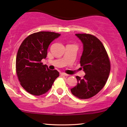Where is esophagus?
Here are the masks:
<instances>
[{"label": "esophagus", "instance_id": "esophagus-1", "mask_svg": "<svg viewBox=\"0 0 127 127\" xmlns=\"http://www.w3.org/2000/svg\"><path fill=\"white\" fill-rule=\"evenodd\" d=\"M61 75H63V76H65V77L68 76V74H65L64 73H61Z\"/></svg>", "mask_w": 127, "mask_h": 127}]
</instances>
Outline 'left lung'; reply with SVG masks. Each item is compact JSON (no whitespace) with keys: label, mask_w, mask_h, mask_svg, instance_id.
<instances>
[{"label":"left lung","mask_w":127,"mask_h":127,"mask_svg":"<svg viewBox=\"0 0 127 127\" xmlns=\"http://www.w3.org/2000/svg\"><path fill=\"white\" fill-rule=\"evenodd\" d=\"M83 44L80 58L81 68L86 73L83 78L76 76L78 83L71 89L81 99L94 96L105 86L110 72V62L105 47L98 38L89 34H75Z\"/></svg>","instance_id":"8db88e82"}]
</instances>
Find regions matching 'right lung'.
<instances>
[{
  "label": "right lung",
  "mask_w": 127,
  "mask_h": 127,
  "mask_svg": "<svg viewBox=\"0 0 127 127\" xmlns=\"http://www.w3.org/2000/svg\"><path fill=\"white\" fill-rule=\"evenodd\" d=\"M60 36L59 33L39 32L27 37L21 44L16 60V73L22 87L34 95L45 94L59 76L41 61L46 59L50 44Z\"/></svg>",
  "instance_id": "right-lung-1"
}]
</instances>
